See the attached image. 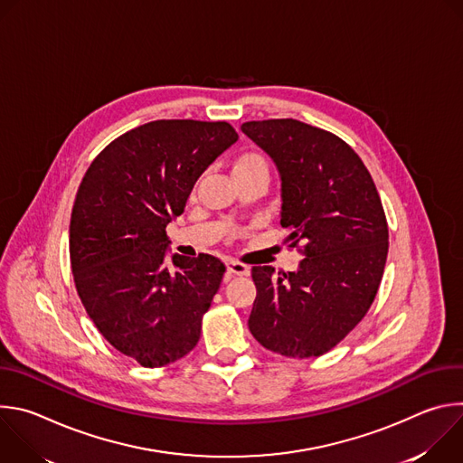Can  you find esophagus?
Listing matches in <instances>:
<instances>
[{
	"label": "esophagus",
	"instance_id": "1",
	"mask_svg": "<svg viewBox=\"0 0 463 463\" xmlns=\"http://www.w3.org/2000/svg\"><path fill=\"white\" fill-rule=\"evenodd\" d=\"M227 271L231 275H236V277H247L250 269H249V266H245V263H241V261L227 260Z\"/></svg>",
	"mask_w": 463,
	"mask_h": 463
}]
</instances>
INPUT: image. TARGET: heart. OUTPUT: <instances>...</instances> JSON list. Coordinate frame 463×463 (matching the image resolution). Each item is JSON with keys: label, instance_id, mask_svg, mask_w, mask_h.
Returning a JSON list of instances; mask_svg holds the SVG:
<instances>
[{"label": "heart", "instance_id": "1", "mask_svg": "<svg viewBox=\"0 0 463 463\" xmlns=\"http://www.w3.org/2000/svg\"><path fill=\"white\" fill-rule=\"evenodd\" d=\"M245 168H268V165H266V161H263L261 156L249 152V154L240 156V157L234 161L232 172H236V170H245Z\"/></svg>", "mask_w": 463, "mask_h": 463}]
</instances>
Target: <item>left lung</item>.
Listing matches in <instances>:
<instances>
[{
  "label": "left lung",
  "mask_w": 463,
  "mask_h": 463,
  "mask_svg": "<svg viewBox=\"0 0 463 463\" xmlns=\"http://www.w3.org/2000/svg\"><path fill=\"white\" fill-rule=\"evenodd\" d=\"M243 134L280 174V225L300 245L297 271L254 266L252 337L286 357H318L363 320L379 289L388 225L373 179L337 136L295 118L250 120Z\"/></svg>",
  "instance_id": "left-lung-1"
}]
</instances>
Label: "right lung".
<instances>
[{"instance_id":"1","label":"right lung","mask_w":463,"mask_h":463,"mask_svg":"<svg viewBox=\"0 0 463 463\" xmlns=\"http://www.w3.org/2000/svg\"><path fill=\"white\" fill-rule=\"evenodd\" d=\"M236 141L222 120H152L109 143L79 186L70 225L79 297L102 337L145 368L200 341L225 266L211 254H172L168 266L166 225Z\"/></svg>"}]
</instances>
